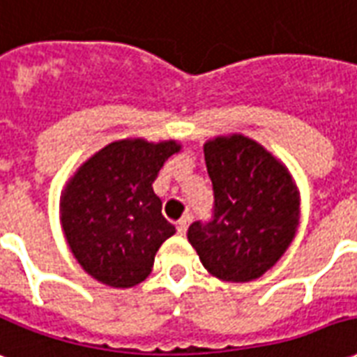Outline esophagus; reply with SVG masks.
<instances>
[{
	"instance_id": "34e87169",
	"label": "esophagus",
	"mask_w": 357,
	"mask_h": 357,
	"mask_svg": "<svg viewBox=\"0 0 357 357\" xmlns=\"http://www.w3.org/2000/svg\"><path fill=\"white\" fill-rule=\"evenodd\" d=\"M191 215H183V218L179 219L178 221V232L179 234H185L187 229H189V225H191Z\"/></svg>"
}]
</instances>
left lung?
Instances as JSON below:
<instances>
[{"mask_svg": "<svg viewBox=\"0 0 357 357\" xmlns=\"http://www.w3.org/2000/svg\"><path fill=\"white\" fill-rule=\"evenodd\" d=\"M204 158L213 213L206 223L195 221L187 238L215 278H259L295 238L301 215L297 185L278 158L242 134L206 142Z\"/></svg>", "mask_w": 357, "mask_h": 357, "instance_id": "8db88e82", "label": "left lung"}]
</instances>
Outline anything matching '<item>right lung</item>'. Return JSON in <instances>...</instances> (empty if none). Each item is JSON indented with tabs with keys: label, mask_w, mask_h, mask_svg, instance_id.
<instances>
[{
	"label": "right lung",
	"mask_w": 357,
	"mask_h": 357,
	"mask_svg": "<svg viewBox=\"0 0 357 357\" xmlns=\"http://www.w3.org/2000/svg\"><path fill=\"white\" fill-rule=\"evenodd\" d=\"M179 149L174 139H119L92 155L68 181L60 199L62 229L92 278L132 287L149 276L158 248L176 232L162 215L153 181Z\"/></svg>",
	"instance_id": "add662e5"
}]
</instances>
